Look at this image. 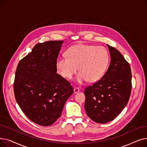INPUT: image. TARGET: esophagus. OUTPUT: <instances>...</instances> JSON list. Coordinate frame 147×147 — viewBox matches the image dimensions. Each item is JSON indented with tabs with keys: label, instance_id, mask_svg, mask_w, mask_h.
Here are the masks:
<instances>
[{
	"label": "esophagus",
	"instance_id": "1",
	"mask_svg": "<svg viewBox=\"0 0 147 147\" xmlns=\"http://www.w3.org/2000/svg\"><path fill=\"white\" fill-rule=\"evenodd\" d=\"M79 91H80V89H79V88L75 87V88H74V94L78 93V92H79Z\"/></svg>",
	"mask_w": 147,
	"mask_h": 147
}]
</instances>
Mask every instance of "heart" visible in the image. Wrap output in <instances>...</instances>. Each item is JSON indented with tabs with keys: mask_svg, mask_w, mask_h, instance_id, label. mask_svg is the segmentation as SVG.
<instances>
[{
	"mask_svg": "<svg viewBox=\"0 0 147 147\" xmlns=\"http://www.w3.org/2000/svg\"><path fill=\"white\" fill-rule=\"evenodd\" d=\"M67 57L58 58L56 66L58 73L64 78L70 79L78 71L76 81L82 84L89 80L96 82L101 79L109 64V55L102 47L80 44L67 51Z\"/></svg>",
	"mask_w": 147,
	"mask_h": 147,
	"instance_id": "1",
	"label": "heart"
}]
</instances>
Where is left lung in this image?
<instances>
[{"label":"left lung","instance_id":"left-lung-1","mask_svg":"<svg viewBox=\"0 0 147 147\" xmlns=\"http://www.w3.org/2000/svg\"><path fill=\"white\" fill-rule=\"evenodd\" d=\"M111 61L102 78L84 89L88 117L104 124L114 120L127 105L132 89V74L128 62L115 48L107 45Z\"/></svg>","mask_w":147,"mask_h":147}]
</instances>
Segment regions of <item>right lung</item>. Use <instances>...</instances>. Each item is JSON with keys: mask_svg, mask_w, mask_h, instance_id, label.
Masks as SVG:
<instances>
[{"mask_svg": "<svg viewBox=\"0 0 147 147\" xmlns=\"http://www.w3.org/2000/svg\"><path fill=\"white\" fill-rule=\"evenodd\" d=\"M63 43V40H51L36 44L19 62L15 73V99L31 121L43 126L57 120L74 92L70 83L57 73Z\"/></svg>", "mask_w": 147, "mask_h": 147, "instance_id": "right-lung-1", "label": "right lung"}]
</instances>
